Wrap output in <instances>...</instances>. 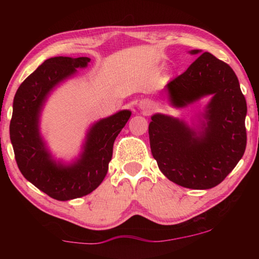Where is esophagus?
<instances>
[{"instance_id":"1","label":"esophagus","mask_w":259,"mask_h":259,"mask_svg":"<svg viewBox=\"0 0 259 259\" xmlns=\"http://www.w3.org/2000/svg\"><path fill=\"white\" fill-rule=\"evenodd\" d=\"M140 108H142L143 111L150 112L153 108V105L151 102H148V100H143V102H140Z\"/></svg>"}]
</instances>
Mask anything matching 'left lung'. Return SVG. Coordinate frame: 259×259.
Segmentation results:
<instances>
[{"mask_svg": "<svg viewBox=\"0 0 259 259\" xmlns=\"http://www.w3.org/2000/svg\"><path fill=\"white\" fill-rule=\"evenodd\" d=\"M199 55L201 50L188 51ZM170 105L185 108L210 97L192 125L156 113L148 125L153 157L161 172L192 190L217 186L235 168L247 145V103L229 65L209 52L165 85Z\"/></svg>", "mask_w": 259, "mask_h": 259, "instance_id": "left-lung-1", "label": "left lung"}]
</instances>
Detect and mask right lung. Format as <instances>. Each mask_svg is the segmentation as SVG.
Instances as JSON below:
<instances>
[{
	"mask_svg": "<svg viewBox=\"0 0 259 259\" xmlns=\"http://www.w3.org/2000/svg\"><path fill=\"white\" fill-rule=\"evenodd\" d=\"M89 63L88 57L47 59L21 83L14 99L10 139L20 172L38 190L59 201L81 198L102 184L112 159L113 144L131 116V111L122 109L95 122L75 159H55L41 135L42 111L52 91Z\"/></svg>",
	"mask_w": 259,
	"mask_h": 259,
	"instance_id": "1",
	"label": "right lung"
}]
</instances>
